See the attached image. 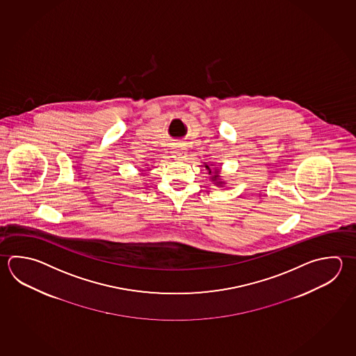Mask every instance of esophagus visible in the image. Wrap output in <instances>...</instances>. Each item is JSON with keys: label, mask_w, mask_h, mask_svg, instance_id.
Listing matches in <instances>:
<instances>
[{"label": "esophagus", "mask_w": 356, "mask_h": 356, "mask_svg": "<svg viewBox=\"0 0 356 356\" xmlns=\"http://www.w3.org/2000/svg\"><path fill=\"white\" fill-rule=\"evenodd\" d=\"M185 154H186V152H185V149L181 147H177L176 149L172 151V154H174V157L176 160H181V159H184Z\"/></svg>", "instance_id": "obj_1"}]
</instances>
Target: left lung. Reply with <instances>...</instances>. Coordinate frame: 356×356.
I'll return each instance as SVG.
<instances>
[{"label": "left lung", "instance_id": "8db88e82", "mask_svg": "<svg viewBox=\"0 0 356 356\" xmlns=\"http://www.w3.org/2000/svg\"><path fill=\"white\" fill-rule=\"evenodd\" d=\"M204 168L208 170L209 175H210V180L214 182L216 186L222 188V186L225 185V181L220 177V170L215 166L214 162H211V163L204 162Z\"/></svg>", "mask_w": 356, "mask_h": 356}]
</instances>
